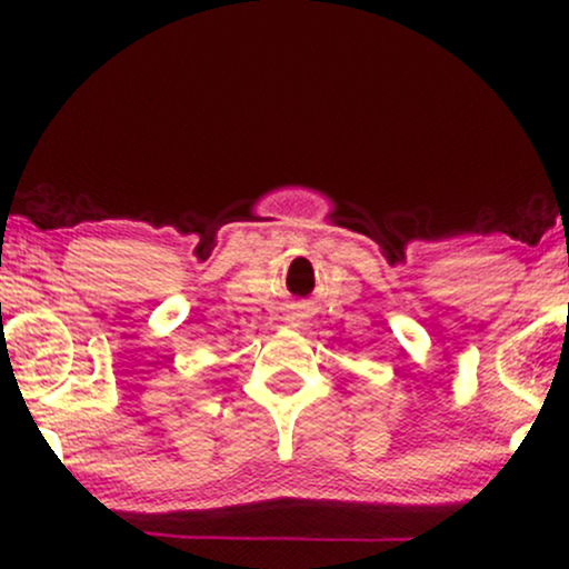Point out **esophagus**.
<instances>
[{"mask_svg":"<svg viewBox=\"0 0 569 569\" xmlns=\"http://www.w3.org/2000/svg\"><path fill=\"white\" fill-rule=\"evenodd\" d=\"M302 318H305V312H302V310H291L289 321H293V326H299V321H302Z\"/></svg>","mask_w":569,"mask_h":569,"instance_id":"esophagus-1","label":"esophagus"}]
</instances>
